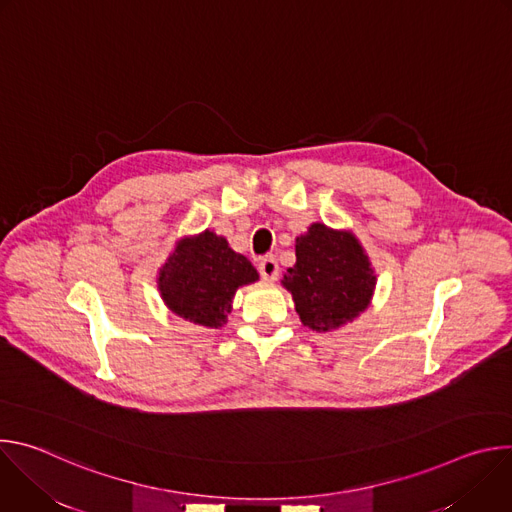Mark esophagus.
I'll return each mask as SVG.
<instances>
[{"instance_id":"34e87169","label":"esophagus","mask_w":512,"mask_h":512,"mask_svg":"<svg viewBox=\"0 0 512 512\" xmlns=\"http://www.w3.org/2000/svg\"><path fill=\"white\" fill-rule=\"evenodd\" d=\"M259 273L265 281H275L277 275H279V265H277V259L275 257H263L259 261Z\"/></svg>"}]
</instances>
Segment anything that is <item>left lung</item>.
Returning a JSON list of instances; mask_svg holds the SVG:
<instances>
[{
	"mask_svg": "<svg viewBox=\"0 0 512 512\" xmlns=\"http://www.w3.org/2000/svg\"><path fill=\"white\" fill-rule=\"evenodd\" d=\"M281 283L294 296L302 324L328 332L369 306L375 273L354 235L316 223L296 239V265Z\"/></svg>",
	"mask_w": 512,
	"mask_h": 512,
	"instance_id": "left-lung-1",
	"label": "left lung"
}]
</instances>
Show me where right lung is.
<instances>
[{
  "instance_id": "right-lung-1",
  "label": "right lung",
  "mask_w": 512,
  "mask_h": 512,
  "mask_svg": "<svg viewBox=\"0 0 512 512\" xmlns=\"http://www.w3.org/2000/svg\"><path fill=\"white\" fill-rule=\"evenodd\" d=\"M257 279L251 261L235 253L225 237L204 231L178 243L160 269L158 281L162 298L174 314L206 328H221L235 291Z\"/></svg>"
}]
</instances>
